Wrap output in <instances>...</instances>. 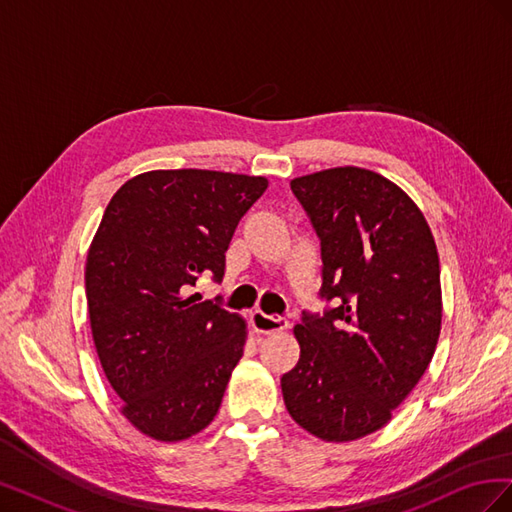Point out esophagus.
I'll use <instances>...</instances> for the list:
<instances>
[{"label": "esophagus", "instance_id": "1", "mask_svg": "<svg viewBox=\"0 0 512 512\" xmlns=\"http://www.w3.org/2000/svg\"><path fill=\"white\" fill-rule=\"evenodd\" d=\"M252 324L258 333H267V335L288 329V320L284 316H267V314H262L260 309L252 312Z\"/></svg>", "mask_w": 512, "mask_h": 512}]
</instances>
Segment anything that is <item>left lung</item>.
Wrapping results in <instances>:
<instances>
[{
    "instance_id": "left-lung-1",
    "label": "left lung",
    "mask_w": 512,
    "mask_h": 512,
    "mask_svg": "<svg viewBox=\"0 0 512 512\" xmlns=\"http://www.w3.org/2000/svg\"><path fill=\"white\" fill-rule=\"evenodd\" d=\"M290 190L320 239L327 307L303 309L301 356L282 393L303 429L348 442L391 421L436 352L438 250L408 194L371 170L329 168Z\"/></svg>"
}]
</instances>
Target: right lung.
<instances>
[{
	"mask_svg": "<svg viewBox=\"0 0 512 512\" xmlns=\"http://www.w3.org/2000/svg\"><path fill=\"white\" fill-rule=\"evenodd\" d=\"M267 185L151 170L123 183L102 215L85 265L91 333L123 414L151 438H190L220 410L245 322L190 292L200 277L222 282L230 239Z\"/></svg>",
	"mask_w": 512,
	"mask_h": 512,
	"instance_id": "1",
	"label": "right lung"
}]
</instances>
